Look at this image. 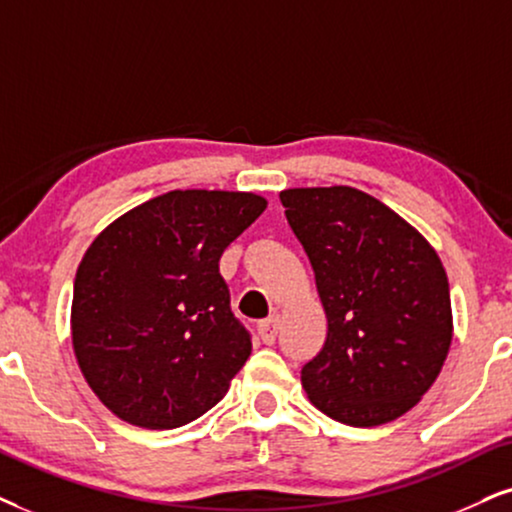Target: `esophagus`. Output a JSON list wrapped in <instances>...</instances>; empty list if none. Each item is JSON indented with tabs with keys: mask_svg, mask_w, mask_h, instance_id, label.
<instances>
[{
	"mask_svg": "<svg viewBox=\"0 0 512 512\" xmlns=\"http://www.w3.org/2000/svg\"><path fill=\"white\" fill-rule=\"evenodd\" d=\"M278 328H281V316H269V319L260 321V326H257V333H260L264 345H274Z\"/></svg>",
	"mask_w": 512,
	"mask_h": 512,
	"instance_id": "34e87169",
	"label": "esophagus"
}]
</instances>
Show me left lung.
Wrapping results in <instances>:
<instances>
[{"mask_svg": "<svg viewBox=\"0 0 512 512\" xmlns=\"http://www.w3.org/2000/svg\"><path fill=\"white\" fill-rule=\"evenodd\" d=\"M314 269L328 335L304 364L316 409L354 428L404 416L451 345V297L437 252L397 212L352 186L281 191Z\"/></svg>", "mask_w": 512, "mask_h": 512, "instance_id": "1", "label": "left lung"}]
</instances>
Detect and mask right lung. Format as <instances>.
I'll return each instance as SVG.
<instances>
[{"label": "right lung", "instance_id": "add662e5", "mask_svg": "<svg viewBox=\"0 0 512 512\" xmlns=\"http://www.w3.org/2000/svg\"><path fill=\"white\" fill-rule=\"evenodd\" d=\"M267 208L241 191H170L103 229L73 290V347L96 397L146 430L210 411L252 352L219 257Z\"/></svg>", "mask_w": 512, "mask_h": 512}]
</instances>
